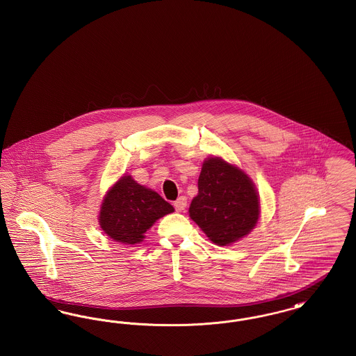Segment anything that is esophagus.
Listing matches in <instances>:
<instances>
[{
  "mask_svg": "<svg viewBox=\"0 0 356 356\" xmlns=\"http://www.w3.org/2000/svg\"><path fill=\"white\" fill-rule=\"evenodd\" d=\"M173 207H175V209L177 211V212H181V211H184L186 207V196H180L175 203H173Z\"/></svg>",
  "mask_w": 356,
  "mask_h": 356,
  "instance_id": "esophagus-1",
  "label": "esophagus"
}]
</instances>
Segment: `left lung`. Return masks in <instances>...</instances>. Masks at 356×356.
<instances>
[{
  "instance_id": "1",
  "label": "left lung",
  "mask_w": 356,
  "mask_h": 356,
  "mask_svg": "<svg viewBox=\"0 0 356 356\" xmlns=\"http://www.w3.org/2000/svg\"><path fill=\"white\" fill-rule=\"evenodd\" d=\"M197 186L189 216L212 243L229 245L254 229L260 215L259 195L243 170L220 157H209Z\"/></svg>"
}]
</instances>
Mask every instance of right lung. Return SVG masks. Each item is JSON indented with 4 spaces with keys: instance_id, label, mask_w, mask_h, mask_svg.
<instances>
[{
    "instance_id": "obj_1",
    "label": "right lung",
    "mask_w": 356,
    "mask_h": 356,
    "mask_svg": "<svg viewBox=\"0 0 356 356\" xmlns=\"http://www.w3.org/2000/svg\"><path fill=\"white\" fill-rule=\"evenodd\" d=\"M173 211L157 192L140 186L132 176H122L105 195L99 222L115 241L136 244L143 241L154 221Z\"/></svg>"
}]
</instances>
